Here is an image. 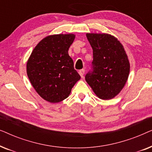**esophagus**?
Instances as JSON below:
<instances>
[{"label": "esophagus", "mask_w": 152, "mask_h": 152, "mask_svg": "<svg viewBox=\"0 0 152 152\" xmlns=\"http://www.w3.org/2000/svg\"><path fill=\"white\" fill-rule=\"evenodd\" d=\"M84 72H85L84 69H82V70H79V74L80 75V76L82 77H84Z\"/></svg>", "instance_id": "obj_1"}]
</instances>
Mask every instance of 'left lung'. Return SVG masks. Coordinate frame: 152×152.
<instances>
[{
    "instance_id": "obj_1",
    "label": "left lung",
    "mask_w": 152,
    "mask_h": 152,
    "mask_svg": "<svg viewBox=\"0 0 152 152\" xmlns=\"http://www.w3.org/2000/svg\"><path fill=\"white\" fill-rule=\"evenodd\" d=\"M93 48V71L85 79L99 99H111L119 94L128 80L130 64L123 45L113 35L86 33Z\"/></svg>"
}]
</instances>
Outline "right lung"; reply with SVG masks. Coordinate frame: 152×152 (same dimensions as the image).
<instances>
[{
  "label": "right lung",
  "mask_w": 152,
  "mask_h": 152,
  "mask_svg": "<svg viewBox=\"0 0 152 152\" xmlns=\"http://www.w3.org/2000/svg\"><path fill=\"white\" fill-rule=\"evenodd\" d=\"M74 34L49 35L33 50L27 61V75L37 93L50 103H58L69 96L81 77L75 70L68 50Z\"/></svg>",
  "instance_id": "add662e5"
}]
</instances>
